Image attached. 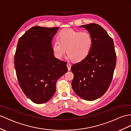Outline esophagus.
Returning a JSON list of instances; mask_svg holds the SVG:
<instances>
[{
	"instance_id": "obj_1",
	"label": "esophagus",
	"mask_w": 131,
	"mask_h": 131,
	"mask_svg": "<svg viewBox=\"0 0 131 131\" xmlns=\"http://www.w3.org/2000/svg\"><path fill=\"white\" fill-rule=\"evenodd\" d=\"M67 68H68V71H70L71 68V64L70 63H67Z\"/></svg>"
}]
</instances>
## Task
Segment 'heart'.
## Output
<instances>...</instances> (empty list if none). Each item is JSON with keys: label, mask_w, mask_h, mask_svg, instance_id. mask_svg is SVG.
<instances>
[{"label": "heart", "mask_w": 131, "mask_h": 131, "mask_svg": "<svg viewBox=\"0 0 131 131\" xmlns=\"http://www.w3.org/2000/svg\"><path fill=\"white\" fill-rule=\"evenodd\" d=\"M93 43V38L90 33L64 29L58 33V40L53 42L52 50L57 58H62L67 52L73 61L78 62L90 54Z\"/></svg>", "instance_id": "1"}]
</instances>
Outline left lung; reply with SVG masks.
<instances>
[{"label":"left lung","instance_id":"left-lung-1","mask_svg":"<svg viewBox=\"0 0 131 131\" xmlns=\"http://www.w3.org/2000/svg\"><path fill=\"white\" fill-rule=\"evenodd\" d=\"M92 36L93 46L86 58L73 64L72 82L73 91L87 101H94L106 93L113 78L116 64L113 40L100 25H81Z\"/></svg>","mask_w":131,"mask_h":131}]
</instances>
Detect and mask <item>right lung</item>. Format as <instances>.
Here are the masks:
<instances>
[{"mask_svg":"<svg viewBox=\"0 0 131 131\" xmlns=\"http://www.w3.org/2000/svg\"><path fill=\"white\" fill-rule=\"evenodd\" d=\"M58 27L31 28L18 40L14 66L21 89L33 102H47L54 94L57 80L67 72V63L56 58L52 40Z\"/></svg>","mask_w":131,"mask_h":131,"instance_id":"add662e5","label":"right lung"}]
</instances>
